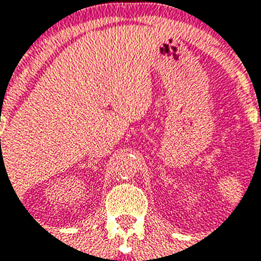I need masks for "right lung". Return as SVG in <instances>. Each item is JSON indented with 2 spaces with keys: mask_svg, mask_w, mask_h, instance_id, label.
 <instances>
[{
  "mask_svg": "<svg viewBox=\"0 0 261 261\" xmlns=\"http://www.w3.org/2000/svg\"><path fill=\"white\" fill-rule=\"evenodd\" d=\"M0 141H1V139H0Z\"/></svg>",
  "mask_w": 261,
  "mask_h": 261,
  "instance_id": "obj_1",
  "label": "right lung"
}]
</instances>
